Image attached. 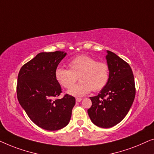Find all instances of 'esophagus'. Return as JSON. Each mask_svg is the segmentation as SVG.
<instances>
[{
    "label": "esophagus",
    "mask_w": 154,
    "mask_h": 154,
    "mask_svg": "<svg viewBox=\"0 0 154 154\" xmlns=\"http://www.w3.org/2000/svg\"><path fill=\"white\" fill-rule=\"evenodd\" d=\"M82 98H76V102H77V103H79V102L82 101Z\"/></svg>",
    "instance_id": "esophagus-1"
}]
</instances>
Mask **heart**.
I'll return each instance as SVG.
<instances>
[{
  "mask_svg": "<svg viewBox=\"0 0 154 154\" xmlns=\"http://www.w3.org/2000/svg\"><path fill=\"white\" fill-rule=\"evenodd\" d=\"M69 70L57 68L55 78L58 83L65 88H70L76 81L80 82L68 91V94L75 97L86 96L93 90L99 91L107 85L109 79V66L105 62L97 61L88 55L76 56L68 63Z\"/></svg>",
  "mask_w": 154,
  "mask_h": 154,
  "instance_id": "obj_1",
  "label": "heart"
}]
</instances>
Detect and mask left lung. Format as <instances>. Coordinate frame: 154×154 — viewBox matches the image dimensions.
<instances>
[{
    "label": "left lung",
    "mask_w": 154,
    "mask_h": 154,
    "mask_svg": "<svg viewBox=\"0 0 154 154\" xmlns=\"http://www.w3.org/2000/svg\"><path fill=\"white\" fill-rule=\"evenodd\" d=\"M106 59L109 82L98 96L90 97L92 105L88 114L95 125L107 128L118 124L126 116L135 99V84L128 63L110 51Z\"/></svg>",
    "instance_id": "8db88e82"
}]
</instances>
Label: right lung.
Segmentation results:
<instances>
[{
	"instance_id": "obj_1",
	"label": "right lung",
	"mask_w": 154,
	"mask_h": 154,
	"mask_svg": "<svg viewBox=\"0 0 154 154\" xmlns=\"http://www.w3.org/2000/svg\"><path fill=\"white\" fill-rule=\"evenodd\" d=\"M63 51L41 52L21 67L17 79V99L31 120L47 131L61 129L68 124L75 98L62 93L55 78ZM55 98V99H54Z\"/></svg>"
}]
</instances>
